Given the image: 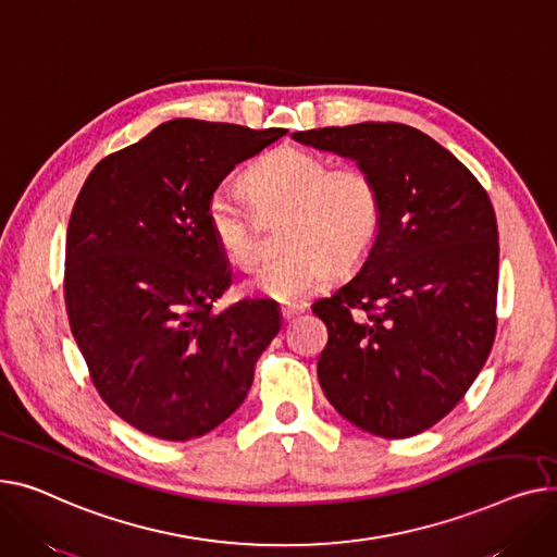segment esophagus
<instances>
[{
    "label": "esophagus",
    "mask_w": 557,
    "mask_h": 557,
    "mask_svg": "<svg viewBox=\"0 0 557 557\" xmlns=\"http://www.w3.org/2000/svg\"><path fill=\"white\" fill-rule=\"evenodd\" d=\"M301 312H304V306H299V304H289V306H283V308H281L283 321H292L294 317H299Z\"/></svg>",
    "instance_id": "1"
}]
</instances>
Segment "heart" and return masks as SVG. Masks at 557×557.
<instances>
[{
  "label": "heart",
  "mask_w": 557,
  "mask_h": 557,
  "mask_svg": "<svg viewBox=\"0 0 557 557\" xmlns=\"http://www.w3.org/2000/svg\"><path fill=\"white\" fill-rule=\"evenodd\" d=\"M251 209L234 193L218 188L205 209L207 228L228 265L253 270L263 256V226L287 215V256L265 265L251 287L274 301H297L317 292L333 272L364 263L382 226V193L375 177L357 163L331 166L304 148L283 146L260 157L245 173Z\"/></svg>",
  "instance_id": "obj_1"
}]
</instances>
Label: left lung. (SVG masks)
<instances>
[{"label":"left lung","mask_w":557,"mask_h":557,"mask_svg":"<svg viewBox=\"0 0 557 557\" xmlns=\"http://www.w3.org/2000/svg\"><path fill=\"white\" fill-rule=\"evenodd\" d=\"M367 169L380 236L355 278L312 312L329 329L317 375L359 430L409 438L445 418L497 335L499 232L493 202L449 150L405 123L292 135Z\"/></svg>","instance_id":"left-lung-1"}]
</instances>
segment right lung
I'll return each instance as SVG.
<instances>
[{
    "instance_id": "1",
    "label": "right lung",
    "mask_w": 557,
    "mask_h": 557,
    "mask_svg": "<svg viewBox=\"0 0 557 557\" xmlns=\"http://www.w3.org/2000/svg\"><path fill=\"white\" fill-rule=\"evenodd\" d=\"M287 133L175 119L101 159L74 205L64 306L89 380L135 430L190 441L232 416L274 339V304L232 285L205 209L236 163Z\"/></svg>"
}]
</instances>
